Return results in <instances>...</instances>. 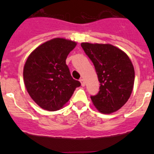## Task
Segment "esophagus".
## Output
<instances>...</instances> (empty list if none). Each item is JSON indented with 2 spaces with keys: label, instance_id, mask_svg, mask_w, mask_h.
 Instances as JSON below:
<instances>
[{
  "label": "esophagus",
  "instance_id": "1",
  "mask_svg": "<svg viewBox=\"0 0 154 154\" xmlns=\"http://www.w3.org/2000/svg\"><path fill=\"white\" fill-rule=\"evenodd\" d=\"M79 81H80V82H81L82 86H85V81H84L83 79H80Z\"/></svg>",
  "mask_w": 154,
  "mask_h": 154
}]
</instances>
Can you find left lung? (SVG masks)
I'll return each instance as SVG.
<instances>
[{
	"label": "left lung",
	"mask_w": 154,
	"mask_h": 154,
	"mask_svg": "<svg viewBox=\"0 0 154 154\" xmlns=\"http://www.w3.org/2000/svg\"><path fill=\"white\" fill-rule=\"evenodd\" d=\"M92 60L100 82L99 92L91 99L99 112L111 114L126 104L131 96L135 72L130 58L119 48L110 44L82 42Z\"/></svg>",
	"instance_id": "obj_1"
}]
</instances>
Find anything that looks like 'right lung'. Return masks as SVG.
<instances>
[{"mask_svg":"<svg viewBox=\"0 0 154 154\" xmlns=\"http://www.w3.org/2000/svg\"><path fill=\"white\" fill-rule=\"evenodd\" d=\"M76 42L55 38L40 45L29 55L23 70L29 96L43 109L56 111L69 102L81 83L73 79L66 58Z\"/></svg>","mask_w":154,"mask_h":154,"instance_id":"1","label":"right lung"}]
</instances>
